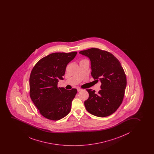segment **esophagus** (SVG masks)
Here are the masks:
<instances>
[{
  "label": "esophagus",
  "instance_id": "34e87169",
  "mask_svg": "<svg viewBox=\"0 0 154 154\" xmlns=\"http://www.w3.org/2000/svg\"><path fill=\"white\" fill-rule=\"evenodd\" d=\"M82 90V89H80V88H77V91H81Z\"/></svg>",
  "mask_w": 154,
  "mask_h": 154
}]
</instances>
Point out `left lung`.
I'll use <instances>...</instances> for the list:
<instances>
[{"label": "left lung", "instance_id": "left-lung-1", "mask_svg": "<svg viewBox=\"0 0 154 154\" xmlns=\"http://www.w3.org/2000/svg\"><path fill=\"white\" fill-rule=\"evenodd\" d=\"M79 54L89 58L91 76L101 83L98 93L86 89L89 97L84 102L86 109L95 116H109L122 103L127 86L125 71L118 59L109 52L93 48Z\"/></svg>", "mask_w": 154, "mask_h": 154}]
</instances>
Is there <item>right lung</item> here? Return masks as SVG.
<instances>
[{
	"mask_svg": "<svg viewBox=\"0 0 154 154\" xmlns=\"http://www.w3.org/2000/svg\"><path fill=\"white\" fill-rule=\"evenodd\" d=\"M77 52H56L42 58L36 63L29 77V95L41 114L51 120H59L68 114L71 102L77 93L72 88L58 87L63 80L67 65Z\"/></svg>",
	"mask_w": 154,
	"mask_h": 154,
	"instance_id": "right-lung-1",
	"label": "right lung"
}]
</instances>
